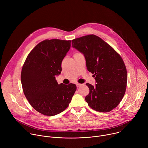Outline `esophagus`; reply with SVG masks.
<instances>
[{
	"label": "esophagus",
	"mask_w": 148,
	"mask_h": 148,
	"mask_svg": "<svg viewBox=\"0 0 148 148\" xmlns=\"http://www.w3.org/2000/svg\"><path fill=\"white\" fill-rule=\"evenodd\" d=\"M76 86H77V87L78 88V87H79L81 86V84H79V83H77V84H76Z\"/></svg>",
	"instance_id": "obj_1"
}]
</instances>
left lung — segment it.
<instances>
[{"label": "left lung", "mask_w": 148, "mask_h": 148, "mask_svg": "<svg viewBox=\"0 0 148 148\" xmlns=\"http://www.w3.org/2000/svg\"><path fill=\"white\" fill-rule=\"evenodd\" d=\"M72 47L85 57L88 71L94 74L95 85L86 84L90 93L86 97L93 110L107 112L121 101L127 84V72L120 55L100 37L90 34L71 41Z\"/></svg>", "instance_id": "obj_1"}]
</instances>
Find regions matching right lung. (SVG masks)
Here are the masks:
<instances>
[{
	"mask_svg": "<svg viewBox=\"0 0 148 148\" xmlns=\"http://www.w3.org/2000/svg\"><path fill=\"white\" fill-rule=\"evenodd\" d=\"M70 47V40H44L24 63L21 73L23 92L32 107L42 114L53 116L64 111L76 91L75 84H58L56 79Z\"/></svg>",
	"mask_w": 148,
	"mask_h": 148,
	"instance_id": "right-lung-1",
	"label": "right lung"
}]
</instances>
